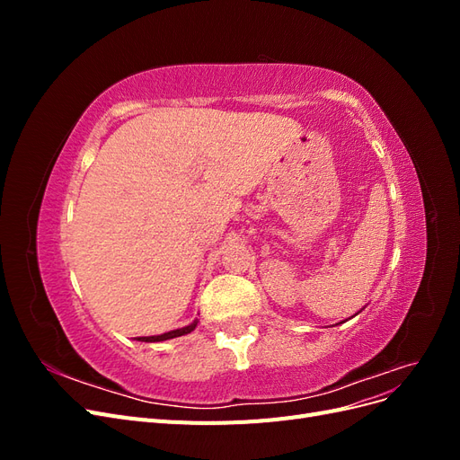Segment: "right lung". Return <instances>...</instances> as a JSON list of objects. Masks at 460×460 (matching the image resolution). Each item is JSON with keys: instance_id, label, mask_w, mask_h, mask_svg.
<instances>
[{"instance_id": "add662e5", "label": "right lung", "mask_w": 460, "mask_h": 460, "mask_svg": "<svg viewBox=\"0 0 460 460\" xmlns=\"http://www.w3.org/2000/svg\"><path fill=\"white\" fill-rule=\"evenodd\" d=\"M198 326V320L196 323H191L190 326H184V328H178V330H172V332H166V333H161V336H147V338H136L137 341H164V340H172V338H178V336H184V333H190L196 330Z\"/></svg>"}]
</instances>
